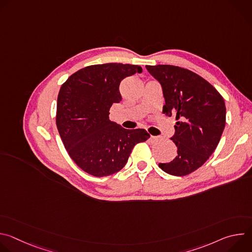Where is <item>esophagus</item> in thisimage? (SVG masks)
<instances>
[{"label":"esophagus","mask_w":252,"mask_h":252,"mask_svg":"<svg viewBox=\"0 0 252 252\" xmlns=\"http://www.w3.org/2000/svg\"><path fill=\"white\" fill-rule=\"evenodd\" d=\"M159 138H160L159 136H155V135H152V136H151V140H152L153 142H156V141H158Z\"/></svg>","instance_id":"1"}]
</instances>
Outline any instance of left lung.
I'll return each instance as SVG.
<instances>
[{
    "mask_svg": "<svg viewBox=\"0 0 252 252\" xmlns=\"http://www.w3.org/2000/svg\"><path fill=\"white\" fill-rule=\"evenodd\" d=\"M162 88V113L175 117L170 138L177 148L173 160L159 163L168 174L184 176L200 167L217 149L225 126L224 99L193 71L170 64L146 65Z\"/></svg>",
    "mask_w": 252,
    "mask_h": 252,
    "instance_id": "1",
    "label": "left lung"
}]
</instances>
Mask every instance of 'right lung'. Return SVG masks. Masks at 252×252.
<instances>
[{"mask_svg":"<svg viewBox=\"0 0 252 252\" xmlns=\"http://www.w3.org/2000/svg\"><path fill=\"white\" fill-rule=\"evenodd\" d=\"M141 71L139 65L129 63L94 64L62 85L57 127L68 156L84 171L97 177L116 173L136 143L150 138L146 129H126L109 118L113 103L122 100L121 82Z\"/></svg>","mask_w":252,"mask_h":252,"instance_id":"1","label":"right lung"}]
</instances>
